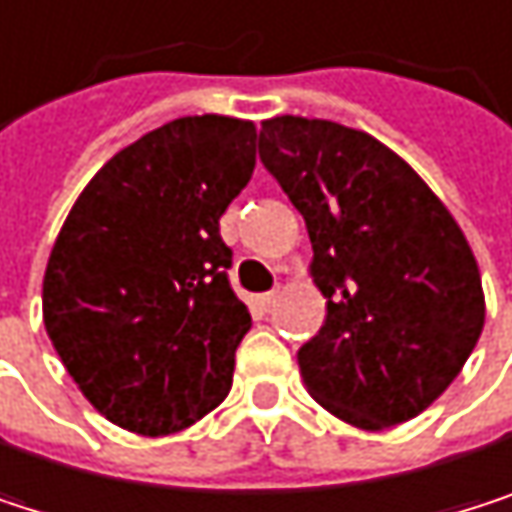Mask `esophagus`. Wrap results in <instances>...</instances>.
<instances>
[{"mask_svg": "<svg viewBox=\"0 0 512 512\" xmlns=\"http://www.w3.org/2000/svg\"><path fill=\"white\" fill-rule=\"evenodd\" d=\"M276 300H279V291H270V294H261V297H258V306H261L264 312H270V309L276 306Z\"/></svg>", "mask_w": 512, "mask_h": 512, "instance_id": "obj_1", "label": "esophagus"}]
</instances>
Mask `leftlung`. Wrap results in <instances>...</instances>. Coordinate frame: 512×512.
<instances>
[{
    "label": "left lung",
    "mask_w": 512,
    "mask_h": 512,
    "mask_svg": "<svg viewBox=\"0 0 512 512\" xmlns=\"http://www.w3.org/2000/svg\"><path fill=\"white\" fill-rule=\"evenodd\" d=\"M261 161L306 218L324 327L297 354L312 399L384 432L423 414L468 363L486 297L474 251L423 176L330 119L261 122Z\"/></svg>",
    "instance_id": "left-lung-1"
}]
</instances>
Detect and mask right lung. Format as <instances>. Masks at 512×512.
<instances>
[{"label": "right lung", "mask_w": 512, "mask_h": 512, "mask_svg": "<svg viewBox=\"0 0 512 512\" xmlns=\"http://www.w3.org/2000/svg\"><path fill=\"white\" fill-rule=\"evenodd\" d=\"M258 128L182 116L119 149L74 200L44 270V330L86 402L143 438L230 393L251 315L218 218L248 185Z\"/></svg>", "instance_id": "obj_1"}]
</instances>
